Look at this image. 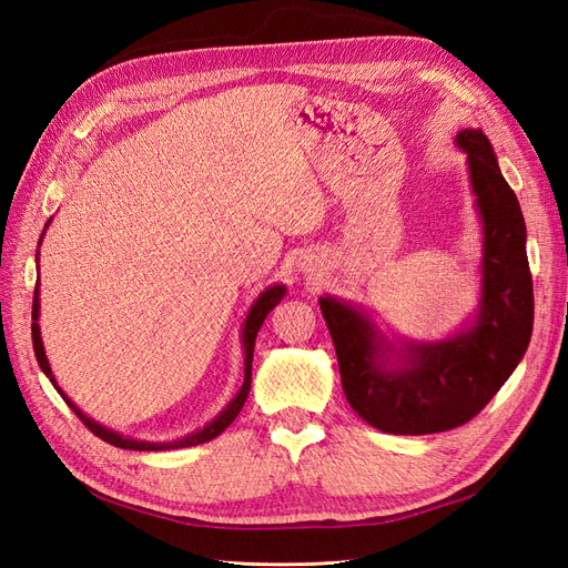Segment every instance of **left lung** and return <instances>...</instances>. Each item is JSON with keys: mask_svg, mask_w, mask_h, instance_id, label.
<instances>
[{"mask_svg": "<svg viewBox=\"0 0 568 568\" xmlns=\"http://www.w3.org/2000/svg\"><path fill=\"white\" fill-rule=\"evenodd\" d=\"M471 194L484 230L476 315L438 341H390L363 305L322 296L320 311L351 407L386 434L424 436L467 424L517 369L532 332L526 222L480 130H462Z\"/></svg>", "mask_w": 568, "mask_h": 568, "instance_id": "obj_1", "label": "left lung"}]
</instances>
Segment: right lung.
Here are the masks:
<instances>
[{
  "instance_id": "add662e5",
  "label": "right lung",
  "mask_w": 568,
  "mask_h": 568,
  "mask_svg": "<svg viewBox=\"0 0 568 568\" xmlns=\"http://www.w3.org/2000/svg\"><path fill=\"white\" fill-rule=\"evenodd\" d=\"M49 222H51V220H49ZM49 222H47L44 230H42V236H44V232H47V227H49ZM42 236H40V244H42ZM38 255H40V251H38ZM38 267H40V265H38ZM284 294H286V286H284V284L267 286L265 291H261V296H257V298L253 301L251 311H248V315H246V320H244V326H242V343H244V384H242V388L236 390V395L230 400V405H227L225 409H222L213 422H209L203 428H199V432H192L189 436H182V438H178V440L153 443V440H140V438H130V436H123V434H118V432H111V428L101 426L99 422L90 419L71 398H68V395L59 388V384H57V379H54V374H51L49 359H47V355H44V343H42V334H40V324H38V320H40V288H36V298H32V348H36V357H38V363H40L42 372L47 374V379H49L51 384H54V388L59 390V395L65 400V405L71 407V409L75 412V415L80 417V422H82L84 426H88L90 432H92L94 436H99L101 440H106V443L115 445V448H123V450H146V453H149V450H178V448H189V445H201V443H209V440H213L215 436H220V434L225 432V428L236 419L239 412H242V407H244V403H246V398H248V390H251V365H253L255 336H257V332H261V326H263L265 317L270 315L272 307L284 298Z\"/></svg>"
}]
</instances>
